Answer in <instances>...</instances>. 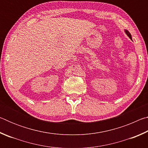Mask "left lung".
I'll list each match as a JSON object with an SVG mask.
<instances>
[{
	"label": "left lung",
	"mask_w": 148,
	"mask_h": 148,
	"mask_svg": "<svg viewBox=\"0 0 148 148\" xmlns=\"http://www.w3.org/2000/svg\"><path fill=\"white\" fill-rule=\"evenodd\" d=\"M125 32H126V34H127V36H128L130 38H131V40H132V37H131V33H130V32L127 31V30H125Z\"/></svg>",
	"instance_id": "8db88e82"
}]
</instances>
